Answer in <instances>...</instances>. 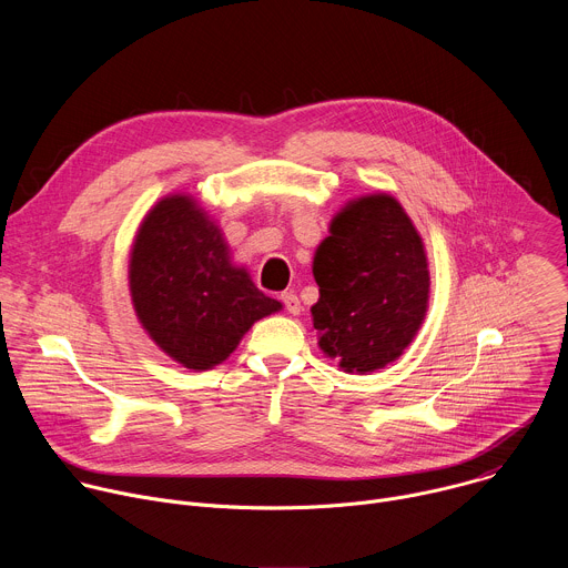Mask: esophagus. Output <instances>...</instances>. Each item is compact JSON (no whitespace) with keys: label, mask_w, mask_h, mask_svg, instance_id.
<instances>
[{"label":"esophagus","mask_w":568,"mask_h":568,"mask_svg":"<svg viewBox=\"0 0 568 568\" xmlns=\"http://www.w3.org/2000/svg\"><path fill=\"white\" fill-rule=\"evenodd\" d=\"M281 301H283V305H285V310H287L290 314H301L303 305H301V301H298V296H296L294 292H283V294H281Z\"/></svg>","instance_id":"esophagus-1"}]
</instances>
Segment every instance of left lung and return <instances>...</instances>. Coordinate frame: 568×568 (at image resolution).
<instances>
[{
	"label": "left lung",
	"mask_w": 568,
	"mask_h": 568,
	"mask_svg": "<svg viewBox=\"0 0 568 568\" xmlns=\"http://www.w3.org/2000/svg\"><path fill=\"white\" fill-rule=\"evenodd\" d=\"M314 252L318 301L310 307L318 348L344 373L366 375L395 362L429 310L425 242L388 193L346 202Z\"/></svg>",
	"instance_id": "left-lung-1"
}]
</instances>
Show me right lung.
<instances>
[{"instance_id":"obj_1","label":"right lung","mask_w":568,"mask_h":568,"mask_svg":"<svg viewBox=\"0 0 568 568\" xmlns=\"http://www.w3.org/2000/svg\"><path fill=\"white\" fill-rule=\"evenodd\" d=\"M128 281L148 337L191 371L222 364L258 318L283 307L231 261L222 229L189 193L161 197L145 213Z\"/></svg>"}]
</instances>
